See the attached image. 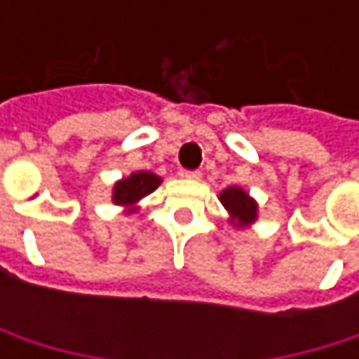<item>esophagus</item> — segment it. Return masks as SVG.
Instances as JSON below:
<instances>
[{"instance_id":"esophagus-1","label":"esophagus","mask_w":359,"mask_h":359,"mask_svg":"<svg viewBox=\"0 0 359 359\" xmlns=\"http://www.w3.org/2000/svg\"><path fill=\"white\" fill-rule=\"evenodd\" d=\"M182 177L189 180H199L201 179V172L199 170H191V172H182Z\"/></svg>"}]
</instances>
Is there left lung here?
<instances>
[{"mask_svg":"<svg viewBox=\"0 0 359 359\" xmlns=\"http://www.w3.org/2000/svg\"><path fill=\"white\" fill-rule=\"evenodd\" d=\"M218 199L224 205V210L229 214V222L235 229L243 231V229H250L257 222V214H259L257 208L259 205L243 187H237V184L226 187L220 191Z\"/></svg>","mask_w":359,"mask_h":359,"instance_id":"8db88e82","label":"left lung"}]
</instances>
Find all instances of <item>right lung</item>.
I'll return each instance as SVG.
<instances>
[{"label":"right lung","mask_w":359,"mask_h":359,"mask_svg":"<svg viewBox=\"0 0 359 359\" xmlns=\"http://www.w3.org/2000/svg\"><path fill=\"white\" fill-rule=\"evenodd\" d=\"M162 184V177L149 170H137L128 177L116 180L111 187V203L120 205L124 214H135L139 210V201L154 193Z\"/></svg>","instance_id":"1"}]
</instances>
